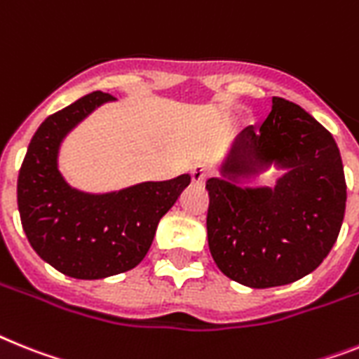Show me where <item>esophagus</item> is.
<instances>
[{
	"label": "esophagus",
	"mask_w": 359,
	"mask_h": 359,
	"mask_svg": "<svg viewBox=\"0 0 359 359\" xmlns=\"http://www.w3.org/2000/svg\"><path fill=\"white\" fill-rule=\"evenodd\" d=\"M210 177V168L203 162H197V164L191 165V180L195 184H203L204 180Z\"/></svg>",
	"instance_id": "obj_1"
}]
</instances>
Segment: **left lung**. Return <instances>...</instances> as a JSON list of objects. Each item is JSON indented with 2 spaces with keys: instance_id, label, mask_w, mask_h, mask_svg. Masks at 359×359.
I'll return each instance as SVG.
<instances>
[{
  "instance_id": "obj_1",
  "label": "left lung",
  "mask_w": 359,
  "mask_h": 359,
  "mask_svg": "<svg viewBox=\"0 0 359 359\" xmlns=\"http://www.w3.org/2000/svg\"><path fill=\"white\" fill-rule=\"evenodd\" d=\"M276 161L289 171L276 188L239 189L210 179L206 228L224 276L252 288L281 287L314 272L341 230L347 184L338 144L303 107L273 96L255 131L246 128L222 173L236 180Z\"/></svg>"
}]
</instances>
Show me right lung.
Segmentation results:
<instances>
[{
    "mask_svg": "<svg viewBox=\"0 0 359 359\" xmlns=\"http://www.w3.org/2000/svg\"><path fill=\"white\" fill-rule=\"evenodd\" d=\"M113 98L95 91L47 116L29 144L18 177V208L27 239L43 261L76 279H102L137 266L162 215L191 180L180 175L104 195L83 194L63 180L58 171L63 137Z\"/></svg>",
    "mask_w": 359,
    "mask_h": 359,
    "instance_id": "obj_1",
    "label": "right lung"
}]
</instances>
